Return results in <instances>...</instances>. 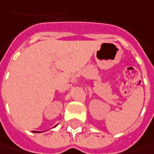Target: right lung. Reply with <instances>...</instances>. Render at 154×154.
I'll list each match as a JSON object with an SVG mask.
<instances>
[{
	"label": "right lung",
	"instance_id": "right-lung-1",
	"mask_svg": "<svg viewBox=\"0 0 154 154\" xmlns=\"http://www.w3.org/2000/svg\"><path fill=\"white\" fill-rule=\"evenodd\" d=\"M56 126V125H55ZM33 132H35V133H38V132H36V131H33Z\"/></svg>",
	"mask_w": 154,
	"mask_h": 154
}]
</instances>
